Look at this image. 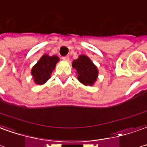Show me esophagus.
<instances>
[{
	"label": "esophagus",
	"mask_w": 147,
	"mask_h": 147,
	"mask_svg": "<svg viewBox=\"0 0 147 147\" xmlns=\"http://www.w3.org/2000/svg\"><path fill=\"white\" fill-rule=\"evenodd\" d=\"M62 59L64 61H66V62H68V61H69V56H63V57L62 58Z\"/></svg>",
	"instance_id": "esophagus-1"
}]
</instances>
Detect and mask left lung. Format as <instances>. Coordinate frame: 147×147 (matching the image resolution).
<instances>
[{
  "mask_svg": "<svg viewBox=\"0 0 147 147\" xmlns=\"http://www.w3.org/2000/svg\"><path fill=\"white\" fill-rule=\"evenodd\" d=\"M72 66L77 70L78 81L86 86H92L97 80L98 71L89 58L81 55L78 59L73 61Z\"/></svg>",
  "mask_w": 147,
  "mask_h": 147,
  "instance_id": "1",
  "label": "left lung"
}]
</instances>
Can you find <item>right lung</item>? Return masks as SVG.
Returning <instances> with one entry per match:
<instances>
[{
  "label": "right lung",
  "instance_id": "obj_1",
  "mask_svg": "<svg viewBox=\"0 0 147 147\" xmlns=\"http://www.w3.org/2000/svg\"><path fill=\"white\" fill-rule=\"evenodd\" d=\"M59 60V58L56 55L49 56V55H44L31 70V74L33 76L34 82L40 85L47 82L51 78V73L54 70Z\"/></svg>",
  "mask_w": 147,
  "mask_h": 147
}]
</instances>
